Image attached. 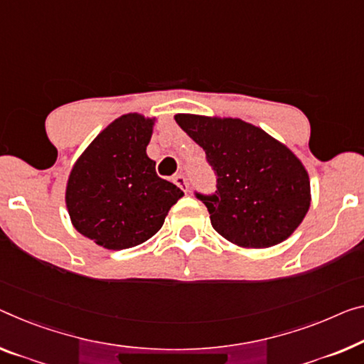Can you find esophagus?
Masks as SVG:
<instances>
[{
	"mask_svg": "<svg viewBox=\"0 0 364 364\" xmlns=\"http://www.w3.org/2000/svg\"><path fill=\"white\" fill-rule=\"evenodd\" d=\"M172 182H174L178 188H182L183 192H188V182L183 176H176L174 178H172Z\"/></svg>",
	"mask_w": 364,
	"mask_h": 364,
	"instance_id": "obj_1",
	"label": "esophagus"
}]
</instances>
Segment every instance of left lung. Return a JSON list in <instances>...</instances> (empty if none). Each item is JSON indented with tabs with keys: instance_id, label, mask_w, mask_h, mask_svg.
Instances as JSON below:
<instances>
[{
	"instance_id": "left-lung-1",
	"label": "left lung",
	"mask_w": 364,
	"mask_h": 364,
	"mask_svg": "<svg viewBox=\"0 0 364 364\" xmlns=\"http://www.w3.org/2000/svg\"><path fill=\"white\" fill-rule=\"evenodd\" d=\"M174 119L215 171L216 192L195 193L215 231L247 249L272 247L291 236L311 206L309 176L293 151L240 119Z\"/></svg>"
}]
</instances>
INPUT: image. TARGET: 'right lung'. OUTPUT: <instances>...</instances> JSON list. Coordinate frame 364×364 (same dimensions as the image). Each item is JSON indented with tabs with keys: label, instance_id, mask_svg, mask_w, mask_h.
Wrapping results in <instances>:
<instances>
[{
	"label": "right lung",
	"instance_id": "add662e5",
	"mask_svg": "<svg viewBox=\"0 0 364 364\" xmlns=\"http://www.w3.org/2000/svg\"><path fill=\"white\" fill-rule=\"evenodd\" d=\"M154 119L125 114L104 128L70 172L66 208L82 236L110 250L135 247L164 225L183 197L156 174L146 146Z\"/></svg>",
	"mask_w": 364,
	"mask_h": 364
}]
</instances>
